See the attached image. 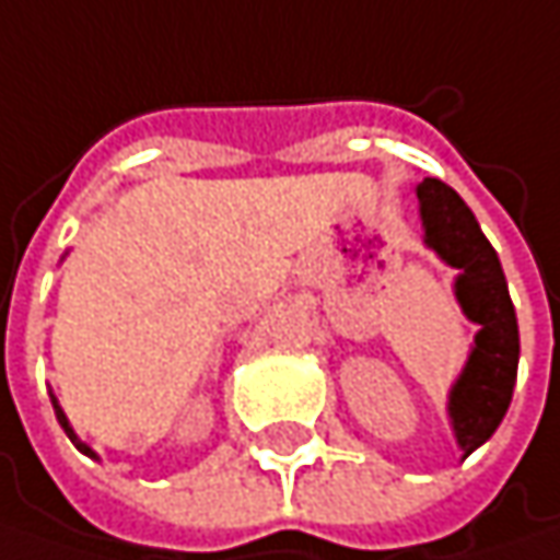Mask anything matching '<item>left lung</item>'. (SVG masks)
Masks as SVG:
<instances>
[{
    "label": "left lung",
    "mask_w": 560,
    "mask_h": 560,
    "mask_svg": "<svg viewBox=\"0 0 560 560\" xmlns=\"http://www.w3.org/2000/svg\"><path fill=\"white\" fill-rule=\"evenodd\" d=\"M423 241L460 276L454 279V298L464 316L479 326L464 373L451 385L448 417L457 448L470 457L508 413L517 382L521 335L517 313L508 294L499 254L486 241L470 207L439 178L417 184Z\"/></svg>",
    "instance_id": "1"
}]
</instances>
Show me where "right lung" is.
Returning a JSON list of instances; mask_svg holds the SVG:
<instances>
[{"label": "right lung", "mask_w": 560, "mask_h": 560, "mask_svg": "<svg viewBox=\"0 0 560 560\" xmlns=\"http://www.w3.org/2000/svg\"><path fill=\"white\" fill-rule=\"evenodd\" d=\"M52 407H56V417H59V423H61V429H65V435H68V439H71V442H74V448H78V451H84V454H90V457H96V454H93V451L86 448L84 442H81V439H78V435H74V429H71V423H68V417H65V410H61L59 401H56V398H52Z\"/></svg>", "instance_id": "add662e5"}]
</instances>
